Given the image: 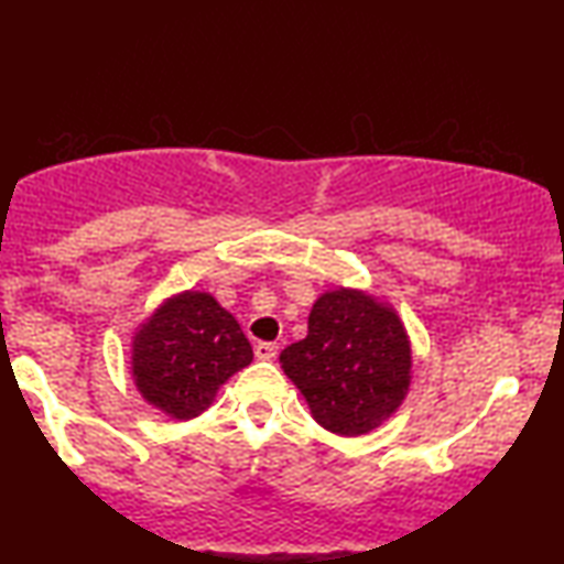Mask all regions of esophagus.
Listing matches in <instances>:
<instances>
[{
  "mask_svg": "<svg viewBox=\"0 0 564 564\" xmlns=\"http://www.w3.org/2000/svg\"><path fill=\"white\" fill-rule=\"evenodd\" d=\"M276 351H280V346L272 341H259L257 346H253V354H257V359H261V361H272L276 357Z\"/></svg>",
  "mask_w": 564,
  "mask_h": 564,
  "instance_id": "obj_1",
  "label": "esophagus"
}]
</instances>
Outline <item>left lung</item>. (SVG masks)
<instances>
[{
	"label": "left lung",
	"instance_id": "obj_1",
	"mask_svg": "<svg viewBox=\"0 0 564 564\" xmlns=\"http://www.w3.org/2000/svg\"><path fill=\"white\" fill-rule=\"evenodd\" d=\"M280 365L323 429L361 436L403 405L413 351L395 307L336 288L315 300L307 336L280 354Z\"/></svg>",
	"mask_w": 564,
	"mask_h": 564
}]
</instances>
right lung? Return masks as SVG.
<instances>
[{
	"mask_svg": "<svg viewBox=\"0 0 564 564\" xmlns=\"http://www.w3.org/2000/svg\"><path fill=\"white\" fill-rule=\"evenodd\" d=\"M130 372L145 403L189 421L213 405L220 384L253 359L238 321L210 292L166 297L133 336Z\"/></svg>",
	"mask_w": 564,
	"mask_h": 564,
	"instance_id": "right-lung-1",
	"label": "right lung"
}]
</instances>
